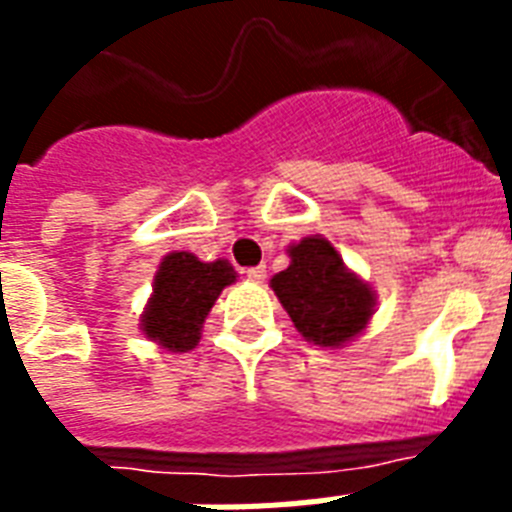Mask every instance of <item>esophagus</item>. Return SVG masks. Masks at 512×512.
Here are the masks:
<instances>
[{"mask_svg":"<svg viewBox=\"0 0 512 512\" xmlns=\"http://www.w3.org/2000/svg\"><path fill=\"white\" fill-rule=\"evenodd\" d=\"M244 276H247L249 281H263V279H265V268H263V265H255V268H247V271H244Z\"/></svg>","mask_w":512,"mask_h":512,"instance_id":"esophagus-1","label":"esophagus"}]
</instances>
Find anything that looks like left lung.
I'll return each mask as SVG.
<instances>
[{
	"instance_id": "obj_1",
	"label": "left lung",
	"mask_w": 512,
	"mask_h": 512,
	"mask_svg": "<svg viewBox=\"0 0 512 512\" xmlns=\"http://www.w3.org/2000/svg\"><path fill=\"white\" fill-rule=\"evenodd\" d=\"M287 271L271 287L297 332L321 348H337L366 327L374 311L369 284L342 265L337 249L321 236H308L289 249Z\"/></svg>"
}]
</instances>
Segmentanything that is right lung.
<instances>
[{"label":"right lung","mask_w":512,"mask_h":512,"mask_svg":"<svg viewBox=\"0 0 512 512\" xmlns=\"http://www.w3.org/2000/svg\"><path fill=\"white\" fill-rule=\"evenodd\" d=\"M233 281L236 271L225 260L201 263L188 252H172L156 273L154 297L143 313V332L172 353L196 348L209 308Z\"/></svg>","instance_id":"right-lung-1"}]
</instances>
